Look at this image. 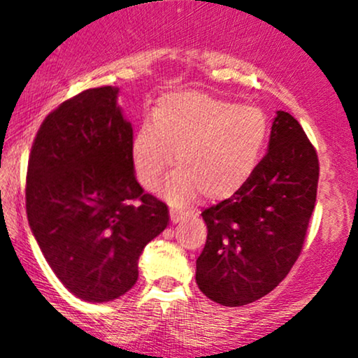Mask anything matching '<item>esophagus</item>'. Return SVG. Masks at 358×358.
Wrapping results in <instances>:
<instances>
[{
	"label": "esophagus",
	"mask_w": 358,
	"mask_h": 358,
	"mask_svg": "<svg viewBox=\"0 0 358 358\" xmlns=\"http://www.w3.org/2000/svg\"><path fill=\"white\" fill-rule=\"evenodd\" d=\"M169 217H171V222H173V223H180L184 220V215L180 212H176V210H171Z\"/></svg>",
	"instance_id": "34e87169"
}]
</instances>
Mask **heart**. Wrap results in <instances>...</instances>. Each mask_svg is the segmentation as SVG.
I'll return each mask as SVG.
<instances>
[{
  "label": "heart",
  "mask_w": 358,
  "mask_h": 358,
  "mask_svg": "<svg viewBox=\"0 0 358 358\" xmlns=\"http://www.w3.org/2000/svg\"><path fill=\"white\" fill-rule=\"evenodd\" d=\"M266 112L217 99L203 92L171 94L131 141V168L141 187L153 189L173 159L178 171L163 187L171 203H185L199 192L223 200L252 178L268 136Z\"/></svg>",
  "instance_id": "heart-1"
}]
</instances>
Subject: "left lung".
I'll list each match as a JSON object with an SVG mask.
<instances>
[{
	"mask_svg": "<svg viewBox=\"0 0 358 358\" xmlns=\"http://www.w3.org/2000/svg\"><path fill=\"white\" fill-rule=\"evenodd\" d=\"M317 178V155L301 125L277 110L252 178L202 212L208 234L195 280L205 296L223 306L249 305L287 277L305 241Z\"/></svg>",
	"mask_w": 358,
	"mask_h": 358,
	"instance_id": "obj_1",
	"label": "left lung"
}]
</instances>
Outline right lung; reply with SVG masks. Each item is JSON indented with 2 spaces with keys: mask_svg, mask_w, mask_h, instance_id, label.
<instances>
[{
  "mask_svg": "<svg viewBox=\"0 0 358 358\" xmlns=\"http://www.w3.org/2000/svg\"><path fill=\"white\" fill-rule=\"evenodd\" d=\"M117 97L119 87H94L50 112L27 168L34 238L63 285L90 303L125 295L145 246L169 224L166 203L135 178L134 129Z\"/></svg>",
  "mask_w": 358,
  "mask_h": 358,
  "instance_id": "1",
  "label": "right lung"
}]
</instances>
